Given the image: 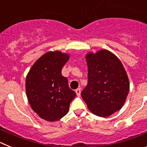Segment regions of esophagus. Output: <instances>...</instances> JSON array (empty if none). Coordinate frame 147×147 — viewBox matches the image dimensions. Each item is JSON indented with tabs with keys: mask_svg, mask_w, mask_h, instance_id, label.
<instances>
[{
	"mask_svg": "<svg viewBox=\"0 0 147 147\" xmlns=\"http://www.w3.org/2000/svg\"><path fill=\"white\" fill-rule=\"evenodd\" d=\"M75 92H76L77 96H80V95H81V89H80V88H77V89L75 90Z\"/></svg>",
	"mask_w": 147,
	"mask_h": 147,
	"instance_id": "obj_1",
	"label": "esophagus"
}]
</instances>
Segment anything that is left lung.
<instances>
[{
  "instance_id": "8db88e82",
  "label": "left lung",
  "mask_w": 147,
  "mask_h": 147,
  "mask_svg": "<svg viewBox=\"0 0 147 147\" xmlns=\"http://www.w3.org/2000/svg\"><path fill=\"white\" fill-rule=\"evenodd\" d=\"M85 59L88 82L82 97L92 113L108 117L125 103L129 90L127 72L120 59L106 49L88 53Z\"/></svg>"
}]
</instances>
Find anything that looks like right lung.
<instances>
[{
  "instance_id": "right-lung-1",
  "label": "right lung",
  "mask_w": 147,
  "mask_h": 147,
  "mask_svg": "<svg viewBox=\"0 0 147 147\" xmlns=\"http://www.w3.org/2000/svg\"><path fill=\"white\" fill-rule=\"evenodd\" d=\"M69 57V54L59 51H49L34 62L26 76L28 103L41 119L48 121H56L65 116L76 96L67 78L61 73Z\"/></svg>"
}]
</instances>
